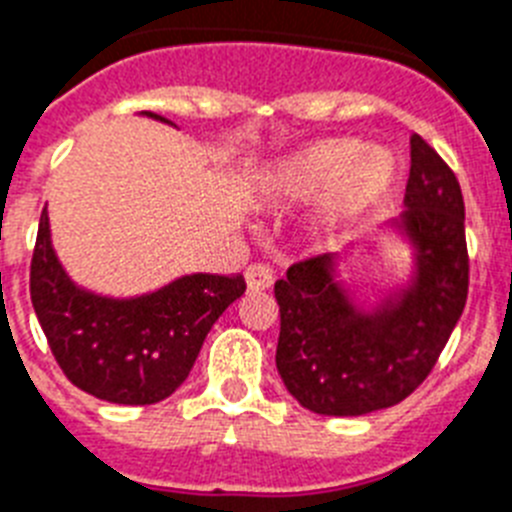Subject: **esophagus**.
I'll return each mask as SVG.
<instances>
[{"label": "esophagus", "mask_w": 512, "mask_h": 512, "mask_svg": "<svg viewBox=\"0 0 512 512\" xmlns=\"http://www.w3.org/2000/svg\"><path fill=\"white\" fill-rule=\"evenodd\" d=\"M244 276H247L249 291H265V289H270V286H273V270H270L268 265H263V263L249 265Z\"/></svg>", "instance_id": "obj_1"}]
</instances>
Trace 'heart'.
<instances>
[{"mask_svg":"<svg viewBox=\"0 0 512 512\" xmlns=\"http://www.w3.org/2000/svg\"><path fill=\"white\" fill-rule=\"evenodd\" d=\"M395 161L380 148H367L356 137H328L307 145L265 179V192L276 203H307L328 192L322 223L338 229L375 203L393 184Z\"/></svg>","mask_w":512,"mask_h":512,"instance_id":"obj_1","label":"heart"}]
</instances>
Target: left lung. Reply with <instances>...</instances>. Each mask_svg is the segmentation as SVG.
Listing matches in <instances>:
<instances>
[{"instance_id": "8db88e82", "label": "left lung", "mask_w": 512, "mask_h": 512, "mask_svg": "<svg viewBox=\"0 0 512 512\" xmlns=\"http://www.w3.org/2000/svg\"><path fill=\"white\" fill-rule=\"evenodd\" d=\"M403 229L414 239L416 281L375 315H362L330 276V257H307L276 281V367L304 409L362 416L409 398L440 359L468 296L466 205L453 169L411 135Z\"/></svg>"}]
</instances>
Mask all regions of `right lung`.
Returning <instances> with one entry per match:
<instances>
[{"instance_id":"right-lung-1","label":"right lung","mask_w":512,"mask_h":512,"mask_svg":"<svg viewBox=\"0 0 512 512\" xmlns=\"http://www.w3.org/2000/svg\"><path fill=\"white\" fill-rule=\"evenodd\" d=\"M244 289L239 273H195L137 299L88 294L59 265L46 208L41 213L30 302L67 380L101 401L148 406L169 398L190 375L213 322Z\"/></svg>"}]
</instances>
